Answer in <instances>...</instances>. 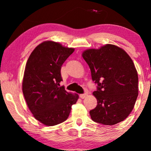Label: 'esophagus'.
Returning <instances> with one entry per match:
<instances>
[{
    "mask_svg": "<svg viewBox=\"0 0 151 151\" xmlns=\"http://www.w3.org/2000/svg\"><path fill=\"white\" fill-rule=\"evenodd\" d=\"M88 96V93H82V94H80V98L81 99H84V98H86V96Z\"/></svg>",
    "mask_w": 151,
    "mask_h": 151,
    "instance_id": "34e87169",
    "label": "esophagus"
}]
</instances>
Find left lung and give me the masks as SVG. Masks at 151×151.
I'll return each instance as SVG.
<instances>
[{
  "label": "left lung",
  "instance_id": "left-lung-1",
  "mask_svg": "<svg viewBox=\"0 0 151 151\" xmlns=\"http://www.w3.org/2000/svg\"><path fill=\"white\" fill-rule=\"evenodd\" d=\"M82 57L97 84L93 92L97 105L89 111L91 119L104 125L123 121L132 111L138 95V73L133 60L124 50L111 44L86 50Z\"/></svg>",
  "mask_w": 151,
  "mask_h": 151
}]
</instances>
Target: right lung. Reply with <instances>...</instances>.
Wrapping results in <instances>:
<instances>
[{"mask_svg":"<svg viewBox=\"0 0 151 151\" xmlns=\"http://www.w3.org/2000/svg\"><path fill=\"white\" fill-rule=\"evenodd\" d=\"M74 51L58 42L45 41L35 48L26 63L22 93L33 116L45 126L67 120L79 98L60 85L62 65Z\"/></svg>","mask_w":151,"mask_h":151,"instance_id":"1","label":"right lung"}]
</instances>
